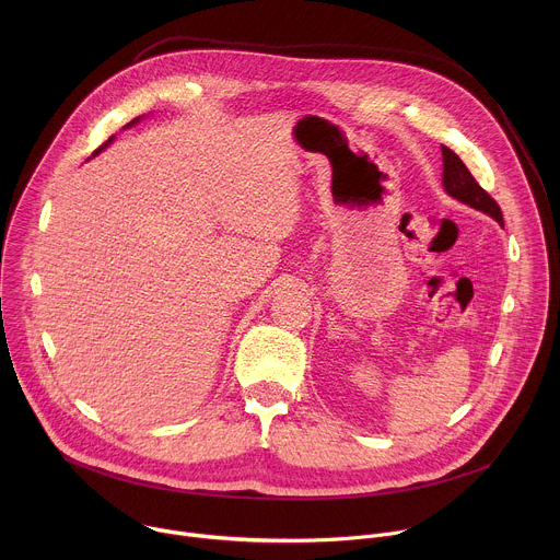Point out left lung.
<instances>
[{
    "instance_id": "obj_1",
    "label": "left lung",
    "mask_w": 560,
    "mask_h": 560,
    "mask_svg": "<svg viewBox=\"0 0 560 560\" xmlns=\"http://www.w3.org/2000/svg\"><path fill=\"white\" fill-rule=\"evenodd\" d=\"M441 152H443V186L447 195L503 223V212L499 203L481 186H478V182L471 177L467 166L460 162V156L447 145H441Z\"/></svg>"
}]
</instances>
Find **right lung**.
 <instances>
[{
    "mask_svg": "<svg viewBox=\"0 0 560 560\" xmlns=\"http://www.w3.org/2000/svg\"><path fill=\"white\" fill-rule=\"evenodd\" d=\"M137 121H139V117H137V119H132V121H130V124H128V126H132V124H137ZM110 141H113V137H110V139H108V141H106V143H104V145H102V148H97V150H95V154H97V152H102V150H104V148H106V145H108V143H110Z\"/></svg>",
    "mask_w": 560,
    "mask_h": 560,
    "instance_id": "1",
    "label": "right lung"
}]
</instances>
